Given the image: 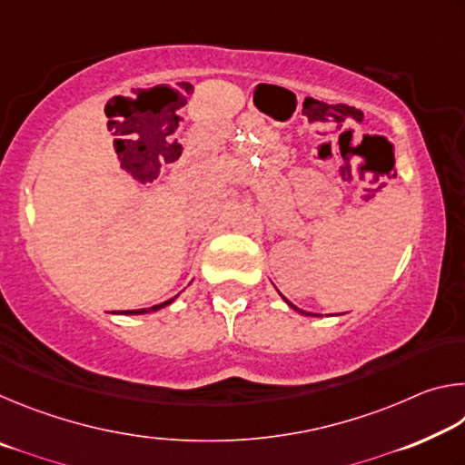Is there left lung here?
I'll return each mask as SVG.
<instances>
[{
    "instance_id": "left-lung-1",
    "label": "left lung",
    "mask_w": 465,
    "mask_h": 465,
    "mask_svg": "<svg viewBox=\"0 0 465 465\" xmlns=\"http://www.w3.org/2000/svg\"><path fill=\"white\" fill-rule=\"evenodd\" d=\"M279 295H281V293H279ZM281 297H282V295H281ZM282 302H285V303L289 305V308H291V310H295L297 313H302V316H318V313H312V312H303V310H299V308H295V305H293V303H291L287 297H282Z\"/></svg>"
}]
</instances>
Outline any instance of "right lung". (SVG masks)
Wrapping results in <instances>:
<instances>
[{"label": "right lung", "mask_w": 465, "mask_h": 465, "mask_svg": "<svg viewBox=\"0 0 465 465\" xmlns=\"http://www.w3.org/2000/svg\"><path fill=\"white\" fill-rule=\"evenodd\" d=\"M178 297V295H176ZM176 297H172V299H168V302H163V303H157V305H153V308H143V310H129V312H123L124 316H141V313H152V312H160V310H163V308H168L170 303H174L176 302Z\"/></svg>", "instance_id": "1"}]
</instances>
